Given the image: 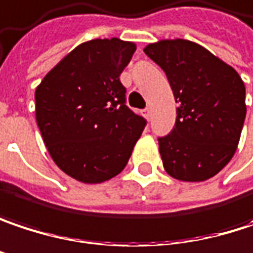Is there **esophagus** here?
<instances>
[{"instance_id": "1", "label": "esophagus", "mask_w": 253, "mask_h": 253, "mask_svg": "<svg viewBox=\"0 0 253 253\" xmlns=\"http://www.w3.org/2000/svg\"><path fill=\"white\" fill-rule=\"evenodd\" d=\"M145 117H146L148 120H150V117H152V111H150L149 107H148V108H145Z\"/></svg>"}]
</instances>
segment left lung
<instances>
[{"mask_svg": "<svg viewBox=\"0 0 253 253\" xmlns=\"http://www.w3.org/2000/svg\"><path fill=\"white\" fill-rule=\"evenodd\" d=\"M143 50L167 74L178 103L175 126L158 139L165 171L187 182L214 176L241 139L243 81L230 65L190 40H159Z\"/></svg>", "mask_w": 253, "mask_h": 253, "instance_id": "8db88e82", "label": "left lung"}]
</instances>
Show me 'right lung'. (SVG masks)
<instances>
[{"label":"right lung","mask_w":253,"mask_h":253,"mask_svg":"<svg viewBox=\"0 0 253 253\" xmlns=\"http://www.w3.org/2000/svg\"><path fill=\"white\" fill-rule=\"evenodd\" d=\"M136 44L117 37L77 46L36 88V120L59 168L84 184L125 169L146 120L126 105L120 82Z\"/></svg>","instance_id":"right-lung-1"}]
</instances>
